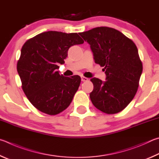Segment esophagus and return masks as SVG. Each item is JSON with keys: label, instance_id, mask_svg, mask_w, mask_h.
Returning <instances> with one entry per match:
<instances>
[{"label": "esophagus", "instance_id": "1", "mask_svg": "<svg viewBox=\"0 0 159 159\" xmlns=\"http://www.w3.org/2000/svg\"><path fill=\"white\" fill-rule=\"evenodd\" d=\"M81 78H82V82H87L88 81V78L87 77H85L84 76H82Z\"/></svg>", "mask_w": 159, "mask_h": 159}]
</instances>
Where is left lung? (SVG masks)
Returning <instances> with one entry per match:
<instances>
[{
    "instance_id": "1",
    "label": "left lung",
    "mask_w": 159,
    "mask_h": 159,
    "mask_svg": "<svg viewBox=\"0 0 159 159\" xmlns=\"http://www.w3.org/2000/svg\"><path fill=\"white\" fill-rule=\"evenodd\" d=\"M79 34L90 44L95 63L104 67L106 81L91 79L90 98L101 112L111 115L123 110L134 98L143 63L133 40L112 28L97 27Z\"/></svg>"
}]
</instances>
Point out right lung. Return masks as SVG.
<instances>
[{"label": "right lung", "instance_id": "obj_1", "mask_svg": "<svg viewBox=\"0 0 159 159\" xmlns=\"http://www.w3.org/2000/svg\"><path fill=\"white\" fill-rule=\"evenodd\" d=\"M84 43L77 33L47 31L28 40L16 65L21 87L36 109L49 115L63 112L71 103L81 82L79 75L64 77L57 71L68 49Z\"/></svg>", "mask_w": 159, "mask_h": 159}]
</instances>
